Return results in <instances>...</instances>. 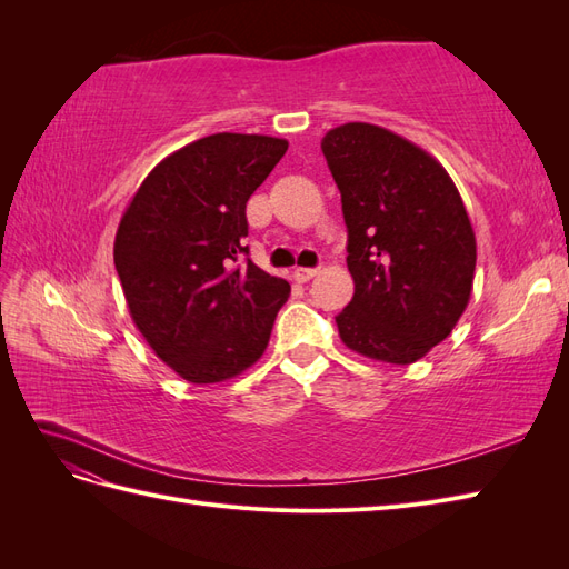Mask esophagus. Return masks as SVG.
<instances>
[{"label":"esophagus","instance_id":"34e87169","mask_svg":"<svg viewBox=\"0 0 569 569\" xmlns=\"http://www.w3.org/2000/svg\"><path fill=\"white\" fill-rule=\"evenodd\" d=\"M318 274V268H297L295 270V280L297 282H308V280H313Z\"/></svg>","mask_w":569,"mask_h":569}]
</instances>
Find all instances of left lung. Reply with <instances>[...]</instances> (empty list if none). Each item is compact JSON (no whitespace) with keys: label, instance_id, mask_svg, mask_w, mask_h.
Segmentation results:
<instances>
[{"label":"left lung","instance_id":"obj_1","mask_svg":"<svg viewBox=\"0 0 569 569\" xmlns=\"http://www.w3.org/2000/svg\"><path fill=\"white\" fill-rule=\"evenodd\" d=\"M349 230L353 299L339 337L360 356L408 366L451 335L472 295L477 242L446 168L406 137L343 123L322 137Z\"/></svg>","mask_w":569,"mask_h":569}]
</instances>
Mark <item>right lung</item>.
Segmentation results:
<instances>
[{
    "label": "right lung",
    "instance_id": "right-lung-1",
    "mask_svg": "<svg viewBox=\"0 0 569 569\" xmlns=\"http://www.w3.org/2000/svg\"><path fill=\"white\" fill-rule=\"evenodd\" d=\"M287 147L268 134L201 137L153 168L120 218L113 263L130 318L187 382L232 380L268 347L289 282L234 261L249 253L247 201Z\"/></svg>",
    "mask_w": 569,
    "mask_h": 569
}]
</instances>
